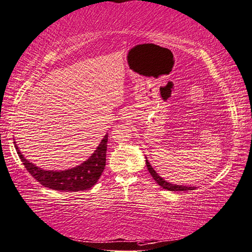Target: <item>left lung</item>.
Wrapping results in <instances>:
<instances>
[{"mask_svg":"<svg viewBox=\"0 0 252 252\" xmlns=\"http://www.w3.org/2000/svg\"><path fill=\"white\" fill-rule=\"evenodd\" d=\"M145 161H146V166H147V169H149L151 176L153 177V179H154L158 186H160L162 189H166L168 191H189V190H194L195 187H191V186H182V185H174L171 184V182H167L164 178H161V177L157 174L155 171V169L153 168L151 166V164L147 160V158L145 157Z\"/></svg>","mask_w":252,"mask_h":252,"instance_id":"obj_1","label":"left lung"}]
</instances>
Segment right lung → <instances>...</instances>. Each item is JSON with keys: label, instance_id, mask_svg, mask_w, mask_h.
<instances>
[{"label": "right lung", "instance_id": "right-lung-1", "mask_svg": "<svg viewBox=\"0 0 252 252\" xmlns=\"http://www.w3.org/2000/svg\"><path fill=\"white\" fill-rule=\"evenodd\" d=\"M108 133L103 136L100 144L92 156L82 162L81 165L65 170H46L37 167L32 162L25 158L19 151L16 142H14L19 158L23 161L25 168L34 179L43 187L61 192H76L91 189L100 178L106 166V152H107Z\"/></svg>", "mask_w": 252, "mask_h": 252}]
</instances>
